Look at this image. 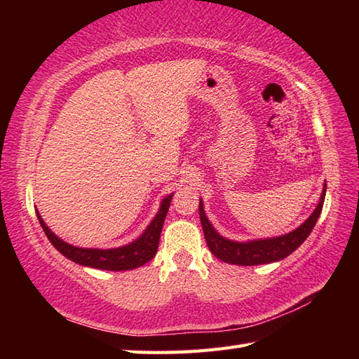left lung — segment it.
I'll return each mask as SVG.
<instances>
[{
    "label": "left lung",
    "mask_w": 359,
    "mask_h": 359,
    "mask_svg": "<svg viewBox=\"0 0 359 359\" xmlns=\"http://www.w3.org/2000/svg\"><path fill=\"white\" fill-rule=\"evenodd\" d=\"M325 189L327 184H324V189L321 194V201H319L318 207L311 212V216L304 222L301 226H297L294 231L279 236V238L271 239H259V241H250V242H234L222 238L215 226L210 224L208 217L205 216L203 203L199 202V216L203 228L205 241L210 251L220 261L226 264L234 265H259V264H270L276 262L290 256L293 251L301 245V243L309 238V234L313 230L316 220L321 215L323 205L325 199Z\"/></svg>",
    "instance_id": "1"
}]
</instances>
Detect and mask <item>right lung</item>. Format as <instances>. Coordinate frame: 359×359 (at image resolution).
Here are the masks:
<instances>
[{
    "label": "right lung",
    "instance_id": "add662e5",
    "mask_svg": "<svg viewBox=\"0 0 359 359\" xmlns=\"http://www.w3.org/2000/svg\"><path fill=\"white\" fill-rule=\"evenodd\" d=\"M171 199H172V194L165 197L162 201V205H160L157 216L154 217V220H152L149 226L144 230V233L139 239L128 243L125 247L111 248V250L74 247L71 243H66L65 241L57 238V236L49 230V226L44 224V220L41 219L40 215H38V211H36V216H38V220H40V225L43 228L44 234L48 236V239L50 241L52 245L55 247L65 257L71 259V261L75 264L93 266V269L121 271V270H133V269H137V266H142L156 256L157 248H158L160 233H162V226L165 222L166 212L170 210Z\"/></svg>",
    "mask_w": 359,
    "mask_h": 359
}]
</instances>
